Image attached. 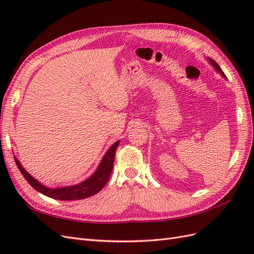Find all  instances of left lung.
<instances>
[{
	"instance_id": "8db88e82",
	"label": "left lung",
	"mask_w": 254,
	"mask_h": 254,
	"mask_svg": "<svg viewBox=\"0 0 254 254\" xmlns=\"http://www.w3.org/2000/svg\"><path fill=\"white\" fill-rule=\"evenodd\" d=\"M210 60V63L212 64V65L215 67V68H216V71H218L222 76H225V77H226V75H225V73L224 72H222V70H221V67L216 64V63H215V61L213 60V59H209Z\"/></svg>"
}]
</instances>
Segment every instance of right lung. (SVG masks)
<instances>
[{
    "instance_id": "1",
    "label": "right lung",
    "mask_w": 254,
    "mask_h": 254,
    "mask_svg": "<svg viewBox=\"0 0 254 254\" xmlns=\"http://www.w3.org/2000/svg\"><path fill=\"white\" fill-rule=\"evenodd\" d=\"M119 144L120 141L115 142L109 148V150L106 152V155L103 158L96 172L92 175L89 179L79 184H76V186L61 189L45 188L42 184L38 182L34 177H32L27 172H25V170L22 167V165L17 159H14V161H16V164L23 177L25 178V180L36 190L40 191L41 194L54 199H58V200H79V199H84L97 194L98 191L106 186L107 182H108L113 168L115 151H117Z\"/></svg>"
}]
</instances>
